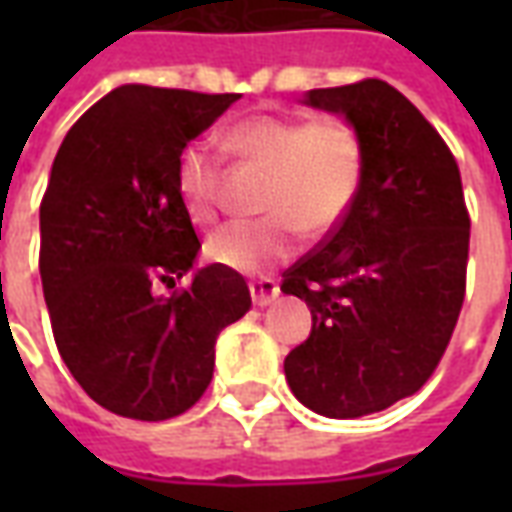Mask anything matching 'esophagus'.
Returning a JSON list of instances; mask_svg holds the SVG:
<instances>
[{"label": "esophagus", "instance_id": "obj_1", "mask_svg": "<svg viewBox=\"0 0 512 512\" xmlns=\"http://www.w3.org/2000/svg\"><path fill=\"white\" fill-rule=\"evenodd\" d=\"M249 293L257 307H266L279 296V285L274 279H255V282H249Z\"/></svg>", "mask_w": 512, "mask_h": 512}]
</instances>
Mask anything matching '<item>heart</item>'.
<instances>
[{"label": "heart", "instance_id": "b5f03b06", "mask_svg": "<svg viewBox=\"0 0 512 512\" xmlns=\"http://www.w3.org/2000/svg\"><path fill=\"white\" fill-rule=\"evenodd\" d=\"M222 142L241 164L266 169V216L224 224L205 241L208 260L238 274H263L288 260L301 230L312 238L332 233L365 180V139L343 117L252 115L227 128ZM175 183L191 219L211 222L219 211V158L205 145H186Z\"/></svg>", "mask_w": 512, "mask_h": 512}]
</instances>
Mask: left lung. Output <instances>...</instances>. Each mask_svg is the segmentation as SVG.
<instances>
[{"label":"left lung","instance_id":"obj_1","mask_svg":"<svg viewBox=\"0 0 512 512\" xmlns=\"http://www.w3.org/2000/svg\"><path fill=\"white\" fill-rule=\"evenodd\" d=\"M365 139V180L345 219L282 274L312 332L285 356L293 395L354 419L414 395L450 345L466 293L469 211L439 131L381 79L310 90Z\"/></svg>","mask_w":512,"mask_h":512}]
</instances>
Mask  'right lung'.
I'll list each match as a JSON object with an SVG mask.
<instances>
[{"instance_id":"1","label":"right lung","mask_w":512,"mask_h":512,"mask_svg":"<svg viewBox=\"0 0 512 512\" xmlns=\"http://www.w3.org/2000/svg\"><path fill=\"white\" fill-rule=\"evenodd\" d=\"M238 95L123 84L62 139L40 202V279L62 362L98 406L142 422L191 408L208 389L216 337L252 296L238 271L186 277L200 238L175 167Z\"/></svg>"}]
</instances>
